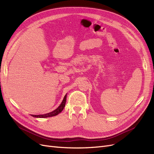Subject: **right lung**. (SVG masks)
Instances as JSON below:
<instances>
[{"label":"right lung","mask_w":154,"mask_h":154,"mask_svg":"<svg viewBox=\"0 0 154 154\" xmlns=\"http://www.w3.org/2000/svg\"><path fill=\"white\" fill-rule=\"evenodd\" d=\"M66 95L64 96L63 100L61 102V103L60 104V106H59L56 109H55L54 111L49 112V113H47V114H45V115H31L33 117H35V118H47V117H52V116H56L58 114L60 113L65 106V103H66Z\"/></svg>","instance_id":"1"}]
</instances>
